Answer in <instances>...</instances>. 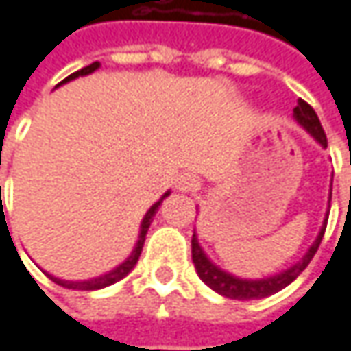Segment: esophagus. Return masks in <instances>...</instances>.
Here are the masks:
<instances>
[{
  "label": "esophagus",
  "instance_id": "esophagus-1",
  "mask_svg": "<svg viewBox=\"0 0 351 351\" xmlns=\"http://www.w3.org/2000/svg\"><path fill=\"white\" fill-rule=\"evenodd\" d=\"M176 187H178L182 193H191V191H197V187H199V180H197L193 173H184V176H180V178H178Z\"/></svg>",
  "mask_w": 351,
  "mask_h": 351
}]
</instances>
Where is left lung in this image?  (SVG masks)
<instances>
[{"label":"left lung","mask_w":351,"mask_h":351,"mask_svg":"<svg viewBox=\"0 0 351 351\" xmlns=\"http://www.w3.org/2000/svg\"><path fill=\"white\" fill-rule=\"evenodd\" d=\"M294 120L304 128V130L322 146L326 148L328 146V140H326L324 128L318 120V116L314 112V108L304 102L302 98H298V104L294 108ZM330 199H332V191H330V197H328V207H330ZM328 213L330 209L326 211V219L320 227V233L316 237V241L310 245V249L306 251V254L296 263L289 267L287 271L278 272V274H272V276H267V278H241V276H235L231 272L223 271L221 267H217L207 254L202 249L199 241H197V235L193 231V239H191V258H193V265H195V271L199 274L203 282L209 287L211 290H215L217 294L225 296V298H233V300H254V298H265V296H271L274 292L282 290L285 287H289L290 282L304 271L308 267V263L312 261V256L316 254L318 247H320V241L324 237L326 231V221H328Z\"/></svg>","instance_id":"8db88e82"}]
</instances>
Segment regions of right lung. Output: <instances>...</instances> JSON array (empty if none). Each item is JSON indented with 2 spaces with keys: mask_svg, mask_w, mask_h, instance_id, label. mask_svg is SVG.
Wrapping results in <instances>:
<instances>
[{
  "mask_svg": "<svg viewBox=\"0 0 351 351\" xmlns=\"http://www.w3.org/2000/svg\"><path fill=\"white\" fill-rule=\"evenodd\" d=\"M98 66H100V62H93V64H88V66H84V69H80L77 73H73V75H69L66 79L61 80L57 86H61L64 82H69V80H75L79 79V77H86V75H90V73H95ZM171 191H166L158 202L154 203L152 207H149L148 211H146V215H144V219L140 223V233H138V241H136V245H134V249H132V253L128 254V258L124 261V263H120L118 267H114L112 271L104 272V274H100V276H95V278H88V280H62L59 276H53V274H47L53 282H57L59 287H64V289H73V290H98V289H104V287H110V285H114L118 282L120 278H124L128 272L136 267V263H138V258H140V253H142V247H144V241H146V233H148L149 229V223L154 219V215L158 213V207L162 205V202L166 199L167 195H169Z\"/></svg>",
  "mask_w": 351,
  "mask_h": 351,
  "instance_id": "right-lung-1",
  "label": "right lung"
}]
</instances>
